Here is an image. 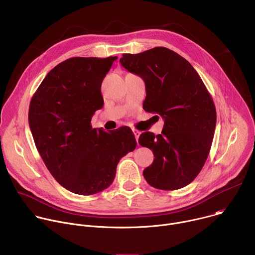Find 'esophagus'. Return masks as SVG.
<instances>
[{"instance_id": "obj_1", "label": "esophagus", "mask_w": 255, "mask_h": 255, "mask_svg": "<svg viewBox=\"0 0 255 255\" xmlns=\"http://www.w3.org/2000/svg\"><path fill=\"white\" fill-rule=\"evenodd\" d=\"M133 133H134V135H135V138H136V140H138V138H139V136H140V134H141V132L139 131V130H136V129H133Z\"/></svg>"}]
</instances>
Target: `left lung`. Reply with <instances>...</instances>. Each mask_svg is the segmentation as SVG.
<instances>
[{
	"mask_svg": "<svg viewBox=\"0 0 255 255\" xmlns=\"http://www.w3.org/2000/svg\"><path fill=\"white\" fill-rule=\"evenodd\" d=\"M120 62L143 79L144 110L164 120L161 134L144 132L139 137L141 146L155 156L143 170L144 178L164 191L188 186L203 168L214 137L217 116L210 93L192 64L168 48L125 53Z\"/></svg>",
	"mask_w": 255,
	"mask_h": 255,
	"instance_id": "1",
	"label": "left lung"
}]
</instances>
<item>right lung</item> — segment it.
<instances>
[{"mask_svg":"<svg viewBox=\"0 0 255 255\" xmlns=\"http://www.w3.org/2000/svg\"><path fill=\"white\" fill-rule=\"evenodd\" d=\"M117 56L72 57L54 68L33 95L29 126L41 158L57 183L90 196L110 187L119 160L136 148L132 130L93 128L104 105L101 86Z\"/></svg>","mask_w":255,"mask_h":255,"instance_id":"obj_1","label":"right lung"}]
</instances>
